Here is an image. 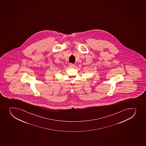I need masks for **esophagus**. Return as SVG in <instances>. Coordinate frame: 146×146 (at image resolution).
Masks as SVG:
<instances>
[{
  "mask_svg": "<svg viewBox=\"0 0 146 146\" xmlns=\"http://www.w3.org/2000/svg\"><path fill=\"white\" fill-rule=\"evenodd\" d=\"M69 66L71 67V68H73V67H74L75 65L73 64L70 63L69 64Z\"/></svg>",
  "mask_w": 146,
  "mask_h": 146,
  "instance_id": "34e87169",
  "label": "esophagus"
}]
</instances>
